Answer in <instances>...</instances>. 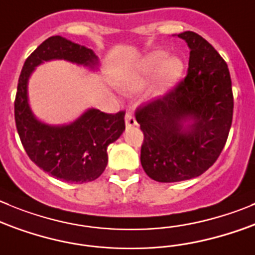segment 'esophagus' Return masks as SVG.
<instances>
[{
    "label": "esophagus",
    "mask_w": 255,
    "mask_h": 255,
    "mask_svg": "<svg viewBox=\"0 0 255 255\" xmlns=\"http://www.w3.org/2000/svg\"><path fill=\"white\" fill-rule=\"evenodd\" d=\"M125 124H126V126H128V128H131V126H136L137 125L136 120H135V118L130 113H128L125 115Z\"/></svg>",
    "instance_id": "34e87169"
}]
</instances>
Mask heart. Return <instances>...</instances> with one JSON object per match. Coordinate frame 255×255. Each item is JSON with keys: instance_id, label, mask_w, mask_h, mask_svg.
Instances as JSON below:
<instances>
[{"instance_id": "heart-1", "label": "heart", "mask_w": 255, "mask_h": 255, "mask_svg": "<svg viewBox=\"0 0 255 255\" xmlns=\"http://www.w3.org/2000/svg\"><path fill=\"white\" fill-rule=\"evenodd\" d=\"M181 72L183 62L178 57H168L165 51H154L140 62L136 72L130 80L129 89H141L155 77L150 93L154 98H160L176 84Z\"/></svg>"}]
</instances>
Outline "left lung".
Listing matches in <instances>:
<instances>
[{"mask_svg": "<svg viewBox=\"0 0 255 255\" xmlns=\"http://www.w3.org/2000/svg\"><path fill=\"white\" fill-rule=\"evenodd\" d=\"M178 37L190 48L188 75L135 115L144 132L142 169L159 183L188 180L207 171L227 142L234 108L229 70L218 51L193 31Z\"/></svg>", "mask_w": 255, "mask_h": 255, "instance_id": "obj_1", "label": "left lung"}]
</instances>
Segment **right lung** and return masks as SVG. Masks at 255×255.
I'll return each instance as SVG.
<instances>
[{
    "label": "right lung",
    "instance_id": "obj_1",
    "mask_svg": "<svg viewBox=\"0 0 255 255\" xmlns=\"http://www.w3.org/2000/svg\"><path fill=\"white\" fill-rule=\"evenodd\" d=\"M51 60H65L91 70L99 67L91 48L61 36L43 41L27 57L18 79L14 100L17 132L28 157L45 173L65 183H89L105 170L108 146L125 130V113L105 114L91 108L64 125L38 120L28 104V79L38 65Z\"/></svg>",
    "mask_w": 255,
    "mask_h": 255
}]
</instances>
